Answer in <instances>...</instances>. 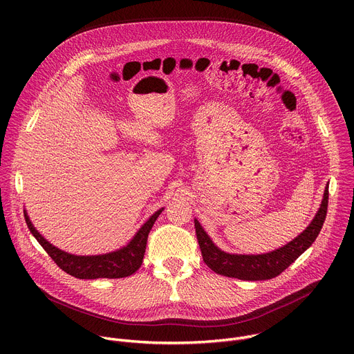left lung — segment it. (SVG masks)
I'll list each match as a JSON object with an SVG mask.
<instances>
[{
  "instance_id": "obj_1",
  "label": "left lung",
  "mask_w": 354,
  "mask_h": 354,
  "mask_svg": "<svg viewBox=\"0 0 354 354\" xmlns=\"http://www.w3.org/2000/svg\"><path fill=\"white\" fill-rule=\"evenodd\" d=\"M328 187L325 186L324 197L321 201V206L308 224V227L297 235L294 239L287 242L286 245L266 252V254L259 255H241V254H230L220 249L209 234L201 227V224L194 218V228L196 236L198 241V246L201 250V257H203L205 263L216 273L234 277L239 280L248 281H258V280H269L279 276L283 270H286L298 257H301L304 252L314 243L317 239L328 210Z\"/></svg>"
}]
</instances>
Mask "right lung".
Instances as JSON below:
<instances>
[{
  "label": "right lung",
  "mask_w": 354,
  "mask_h": 354,
  "mask_svg": "<svg viewBox=\"0 0 354 354\" xmlns=\"http://www.w3.org/2000/svg\"><path fill=\"white\" fill-rule=\"evenodd\" d=\"M162 212L164 207L157 210L153 216H149V218L138 228L134 236L124 246L100 255H74L68 254L66 250H62L53 243H50L44 236H41V234L32 224L26 210H24V214L32 235L37 239L41 248L57 263L60 269L77 279L93 280L122 279L136 273L142 263L148 234Z\"/></svg>",
  "instance_id": "1"
}]
</instances>
